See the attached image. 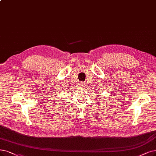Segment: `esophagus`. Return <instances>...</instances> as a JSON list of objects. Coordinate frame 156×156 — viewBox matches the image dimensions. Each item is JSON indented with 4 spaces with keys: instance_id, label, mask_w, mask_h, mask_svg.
I'll use <instances>...</instances> for the list:
<instances>
[{
    "instance_id": "obj_1",
    "label": "esophagus",
    "mask_w": 156,
    "mask_h": 156,
    "mask_svg": "<svg viewBox=\"0 0 156 156\" xmlns=\"http://www.w3.org/2000/svg\"><path fill=\"white\" fill-rule=\"evenodd\" d=\"M81 85H82V86H83V87H85V86H86V84H85V83H83V82H82V83H81Z\"/></svg>"
}]
</instances>
